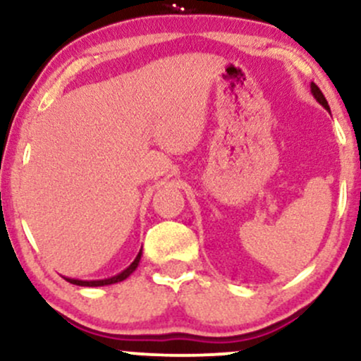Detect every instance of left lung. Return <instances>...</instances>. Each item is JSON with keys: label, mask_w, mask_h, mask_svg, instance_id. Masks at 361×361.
I'll return each mask as SVG.
<instances>
[{"label": "left lung", "mask_w": 361, "mask_h": 361, "mask_svg": "<svg viewBox=\"0 0 361 361\" xmlns=\"http://www.w3.org/2000/svg\"><path fill=\"white\" fill-rule=\"evenodd\" d=\"M310 93H312V97L316 98V102L319 103V105H322V106H324V109H326V110L329 111V114H331V110H329V105H327V102H326L324 94L321 93V90H319L317 86L314 85V82H310Z\"/></svg>", "instance_id": "8db88e82"}]
</instances>
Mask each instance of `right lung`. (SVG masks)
Instances as JSON below:
<instances>
[{
    "instance_id": "1",
    "label": "right lung",
    "mask_w": 361,
    "mask_h": 361,
    "mask_svg": "<svg viewBox=\"0 0 361 361\" xmlns=\"http://www.w3.org/2000/svg\"><path fill=\"white\" fill-rule=\"evenodd\" d=\"M140 256H142V250L139 251V255L135 256V259L132 261L130 264L123 271L117 273V275L110 276V279H103V280H80V279H69V276H64V280H68L69 283L73 285H80V287H105V285H114V283H118V281H123L128 276L132 275L135 270H137L139 263H140Z\"/></svg>"
}]
</instances>
